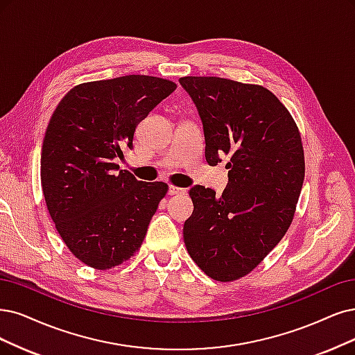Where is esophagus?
I'll return each mask as SVG.
<instances>
[{"label": "esophagus", "instance_id": "esophagus-1", "mask_svg": "<svg viewBox=\"0 0 355 355\" xmlns=\"http://www.w3.org/2000/svg\"><path fill=\"white\" fill-rule=\"evenodd\" d=\"M168 194H171V196H177V194H186V189H180V187H174V186H171V187L168 189Z\"/></svg>", "mask_w": 355, "mask_h": 355}]
</instances>
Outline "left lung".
I'll list each match as a JSON object with an SVG mask.
<instances>
[{"label":"left lung","mask_w":355,"mask_h":355,"mask_svg":"<svg viewBox=\"0 0 355 355\" xmlns=\"http://www.w3.org/2000/svg\"><path fill=\"white\" fill-rule=\"evenodd\" d=\"M200 115L205 157L228 156L220 198L194 186L184 222L191 259L215 281L252 272L290 228L304 181V152L291 114L270 90L220 77H181Z\"/></svg>","instance_id":"obj_1"}]
</instances>
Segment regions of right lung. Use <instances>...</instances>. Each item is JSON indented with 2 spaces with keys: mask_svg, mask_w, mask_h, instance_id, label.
Returning a JSON list of instances; mask_svg holds the SVG:
<instances>
[{
  "mask_svg": "<svg viewBox=\"0 0 355 355\" xmlns=\"http://www.w3.org/2000/svg\"><path fill=\"white\" fill-rule=\"evenodd\" d=\"M175 87L140 74L82 83L51 116L41 155L46 207L65 245L90 268L133 256L165 198V182L139 181L114 161L133 149L139 123Z\"/></svg>",
  "mask_w": 355,
  "mask_h": 355,
  "instance_id": "obj_1",
  "label": "right lung"
}]
</instances>
